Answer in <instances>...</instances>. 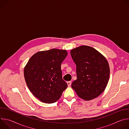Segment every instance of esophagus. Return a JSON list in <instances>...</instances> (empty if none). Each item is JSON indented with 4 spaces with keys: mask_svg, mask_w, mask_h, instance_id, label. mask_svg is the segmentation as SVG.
I'll return each mask as SVG.
<instances>
[{
    "mask_svg": "<svg viewBox=\"0 0 129 129\" xmlns=\"http://www.w3.org/2000/svg\"><path fill=\"white\" fill-rule=\"evenodd\" d=\"M67 84H68V86H70L71 85V81H68V82H67Z\"/></svg>",
    "mask_w": 129,
    "mask_h": 129,
    "instance_id": "obj_1",
    "label": "esophagus"
}]
</instances>
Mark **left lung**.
Returning a JSON list of instances; mask_svg holds the SVG:
<instances>
[{"label":"left lung","instance_id":"obj_1","mask_svg":"<svg viewBox=\"0 0 129 129\" xmlns=\"http://www.w3.org/2000/svg\"><path fill=\"white\" fill-rule=\"evenodd\" d=\"M76 65L77 79L71 87L78 95L86 101L99 96L105 90L110 76L106 59L96 49L88 46H81L70 51Z\"/></svg>","mask_w":129,"mask_h":129}]
</instances>
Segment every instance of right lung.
I'll return each mask as SVG.
<instances>
[{"mask_svg": "<svg viewBox=\"0 0 129 129\" xmlns=\"http://www.w3.org/2000/svg\"><path fill=\"white\" fill-rule=\"evenodd\" d=\"M67 55L66 50L58 49L39 51L25 66L24 76L26 85L32 94L42 102H57L67 88L61 69Z\"/></svg>", "mask_w": 129, "mask_h": 129, "instance_id": "1", "label": "right lung"}]
</instances>
